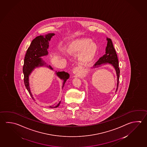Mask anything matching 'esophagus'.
Masks as SVG:
<instances>
[{"label":"esophagus","mask_w":147,"mask_h":147,"mask_svg":"<svg viewBox=\"0 0 147 147\" xmlns=\"http://www.w3.org/2000/svg\"><path fill=\"white\" fill-rule=\"evenodd\" d=\"M81 72V68L79 67H76L73 69V73L75 74H78Z\"/></svg>","instance_id":"34e87169"}]
</instances>
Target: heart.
<instances>
[{
	"mask_svg": "<svg viewBox=\"0 0 147 147\" xmlns=\"http://www.w3.org/2000/svg\"><path fill=\"white\" fill-rule=\"evenodd\" d=\"M82 51L80 60L83 63H86L93 58L97 51V45L90 39H82L73 43L70 48V53H79Z\"/></svg>",
	"mask_w": 147,
	"mask_h": 147,
	"instance_id": "1",
	"label": "heart"
}]
</instances>
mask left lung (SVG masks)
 <instances>
[{"label": "left lung", "instance_id": "8db88e82", "mask_svg": "<svg viewBox=\"0 0 147 147\" xmlns=\"http://www.w3.org/2000/svg\"><path fill=\"white\" fill-rule=\"evenodd\" d=\"M107 39L108 40V43H107V47L106 49V53L99 59L98 61H97L94 65V68H96L98 66H99L102 64H106L107 63L112 64V66L115 67V69L116 70V72H117V88L116 90V92H117L119 86L120 72V68L119 67V61L117 59V54L113 45L112 41L111 40V39H109V38H107Z\"/></svg>", "mask_w": 147, "mask_h": 147}]
</instances>
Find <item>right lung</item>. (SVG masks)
I'll return each instance as SVG.
<instances>
[{"instance_id":"right-lung-1","label":"right lung","mask_w":147,"mask_h":147,"mask_svg":"<svg viewBox=\"0 0 147 147\" xmlns=\"http://www.w3.org/2000/svg\"><path fill=\"white\" fill-rule=\"evenodd\" d=\"M54 35V34L52 33L46 35L45 38L43 37L42 36H39L35 38L34 39L32 40L25 54L24 65L23 67L24 84L33 100H34V99L30 90L28 77L30 74L36 67L41 66L45 64L44 61H43L42 59L40 58V57L47 55L48 54L47 49L49 47V41L50 40L51 37ZM49 67L52 69L50 66H49ZM56 74L61 79L64 80L63 86V87H64L65 83L69 77V75L67 72L65 71L57 72ZM61 102V101H60L55 107L50 106V108H53L58 107Z\"/></svg>"}]
</instances>
